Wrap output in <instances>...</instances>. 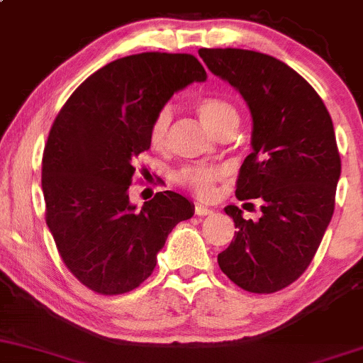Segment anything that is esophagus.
<instances>
[{"label": "esophagus", "instance_id": "34e87169", "mask_svg": "<svg viewBox=\"0 0 363 363\" xmlns=\"http://www.w3.org/2000/svg\"><path fill=\"white\" fill-rule=\"evenodd\" d=\"M211 213H213V208L204 206V204H196V215L197 216H206V215H211Z\"/></svg>", "mask_w": 363, "mask_h": 363}]
</instances>
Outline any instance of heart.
Wrapping results in <instances>:
<instances>
[{
	"label": "heart",
	"instance_id": "obj_1",
	"mask_svg": "<svg viewBox=\"0 0 363 363\" xmlns=\"http://www.w3.org/2000/svg\"><path fill=\"white\" fill-rule=\"evenodd\" d=\"M197 115L203 121V124L208 127L211 133L220 136L227 130H236L239 124V111L236 104L230 103L229 99L220 98V96L204 94L194 101ZM171 122H173V113L169 106H162L154 115L150 124V136L152 145L157 148H162L167 143L171 130ZM225 169L220 166H211V164H194V166H185L174 174V180L178 185L185 186L190 192H194L199 197H211L215 194L216 182L222 180Z\"/></svg>",
	"mask_w": 363,
	"mask_h": 363
}]
</instances>
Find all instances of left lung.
I'll use <instances>...</instances> for the list:
<instances>
[{
	"label": "left lung",
	"mask_w": 363,
	"mask_h": 363,
	"mask_svg": "<svg viewBox=\"0 0 363 363\" xmlns=\"http://www.w3.org/2000/svg\"><path fill=\"white\" fill-rule=\"evenodd\" d=\"M199 55L248 104L253 150L236 196L262 204L257 222L225 208L238 233L218 265L246 292H279L309 267L334 215L341 157L332 118L318 92L279 59L242 48H201Z\"/></svg>",
	"instance_id": "8db88e82"
}]
</instances>
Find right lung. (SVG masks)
<instances>
[{
	"instance_id": "1",
	"label": "right lung",
	"mask_w": 363,
	"mask_h": 363,
	"mask_svg": "<svg viewBox=\"0 0 363 363\" xmlns=\"http://www.w3.org/2000/svg\"><path fill=\"white\" fill-rule=\"evenodd\" d=\"M206 80L192 54L143 52L92 73L69 96L42 159L45 222L71 274L99 295L138 289L154 272L167 234L194 215L189 199L157 192L129 203L152 118L177 91Z\"/></svg>"
}]
</instances>
